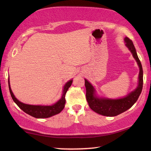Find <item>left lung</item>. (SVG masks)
<instances>
[{"label":"left lung","instance_id":"left-lung-1","mask_svg":"<svg viewBox=\"0 0 151 151\" xmlns=\"http://www.w3.org/2000/svg\"><path fill=\"white\" fill-rule=\"evenodd\" d=\"M124 41L125 45L132 54L139 68L137 87L129 94L119 99H108L99 97L96 94V90L93 86L88 80L85 79L86 88V99L89 107L96 113L104 116L114 117L127 111L130 108L139 98L143 88V69L134 47L133 42L129 37H125Z\"/></svg>","mask_w":151,"mask_h":151}]
</instances>
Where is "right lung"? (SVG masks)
<instances>
[{
    "mask_svg": "<svg viewBox=\"0 0 151 151\" xmlns=\"http://www.w3.org/2000/svg\"><path fill=\"white\" fill-rule=\"evenodd\" d=\"M72 82L73 80L71 79L65 83V84L63 86L62 97H61L60 100L58 101L56 103H54V104L49 106L30 105L21 102L15 97V95L13 93V92L12 91L10 84H9V78H8L9 89L13 101H14L16 103V104H17L22 111H24L25 113H27V114L30 115L38 119L48 118L52 117L54 115H56L60 113V112L63 110V109L65 107V95L66 94L67 91L68 90L69 88L71 86Z\"/></svg>",
    "mask_w": 151,
    "mask_h": 151,
    "instance_id": "add662e5",
    "label": "right lung"
}]
</instances>
